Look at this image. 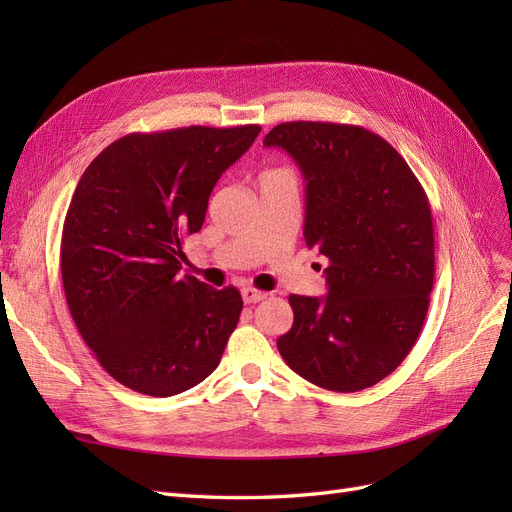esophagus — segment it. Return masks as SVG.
<instances>
[{"mask_svg":"<svg viewBox=\"0 0 512 512\" xmlns=\"http://www.w3.org/2000/svg\"><path fill=\"white\" fill-rule=\"evenodd\" d=\"M241 297H243L245 303H258V301H262V299L267 297V292L256 290V288H252V286H245V288L241 290Z\"/></svg>","mask_w":512,"mask_h":512,"instance_id":"1","label":"esophagus"}]
</instances>
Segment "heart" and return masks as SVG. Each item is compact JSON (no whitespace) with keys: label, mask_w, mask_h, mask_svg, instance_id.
Listing matches in <instances>:
<instances>
[{"label":"heart","mask_w":512,"mask_h":512,"mask_svg":"<svg viewBox=\"0 0 512 512\" xmlns=\"http://www.w3.org/2000/svg\"><path fill=\"white\" fill-rule=\"evenodd\" d=\"M269 173H284V170H269Z\"/></svg>","instance_id":"obj_1"}]
</instances>
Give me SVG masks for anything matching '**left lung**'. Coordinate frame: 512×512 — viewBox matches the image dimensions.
I'll return each instance as SVG.
<instances>
[{
  "label": "left lung",
  "instance_id": "1",
  "mask_svg": "<svg viewBox=\"0 0 512 512\" xmlns=\"http://www.w3.org/2000/svg\"><path fill=\"white\" fill-rule=\"evenodd\" d=\"M265 145L299 164L303 237L329 258V294H290L294 322L277 350L320 389H369L406 359L427 316L436 271L427 194L397 149L361 126L288 121Z\"/></svg>",
  "mask_w": 512,
  "mask_h": 512
}]
</instances>
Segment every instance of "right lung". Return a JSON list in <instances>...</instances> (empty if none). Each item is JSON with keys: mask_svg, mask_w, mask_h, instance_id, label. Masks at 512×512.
<instances>
[{"mask_svg": "<svg viewBox=\"0 0 512 512\" xmlns=\"http://www.w3.org/2000/svg\"><path fill=\"white\" fill-rule=\"evenodd\" d=\"M260 126L132 132L87 166L61 232L72 320L128 389L170 397L220 365L243 299L181 275L183 241L203 228L224 170Z\"/></svg>", "mask_w": 512, "mask_h": 512, "instance_id": "right-lung-1", "label": "right lung"}]
</instances>
